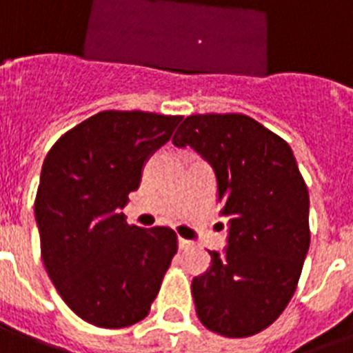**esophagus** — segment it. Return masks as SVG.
<instances>
[{"instance_id": "obj_1", "label": "esophagus", "mask_w": 353, "mask_h": 353, "mask_svg": "<svg viewBox=\"0 0 353 353\" xmlns=\"http://www.w3.org/2000/svg\"><path fill=\"white\" fill-rule=\"evenodd\" d=\"M177 243H179V249H188V247L192 245V241L190 240H185V238H177Z\"/></svg>"}]
</instances>
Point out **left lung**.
Returning a JSON list of instances; mask_svg holds the SVG:
<instances>
[{
  "label": "left lung",
  "mask_w": 353,
  "mask_h": 353,
  "mask_svg": "<svg viewBox=\"0 0 353 353\" xmlns=\"http://www.w3.org/2000/svg\"><path fill=\"white\" fill-rule=\"evenodd\" d=\"M172 143L190 146L214 168L225 251L192 280L205 328L251 337L290 304L310 249V196L290 144L241 113L190 115Z\"/></svg>",
  "instance_id": "left-lung-1"
}]
</instances>
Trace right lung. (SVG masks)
Listing matches in <instances>:
<instances>
[{"instance_id": "right-lung-1", "label": "right lung", "mask_w": 353, "mask_h": 353, "mask_svg": "<svg viewBox=\"0 0 353 353\" xmlns=\"http://www.w3.org/2000/svg\"><path fill=\"white\" fill-rule=\"evenodd\" d=\"M179 115L108 110L65 132L41 166L34 216L41 260L63 302L99 328L143 321L177 252L170 227L128 225V194Z\"/></svg>"}]
</instances>
